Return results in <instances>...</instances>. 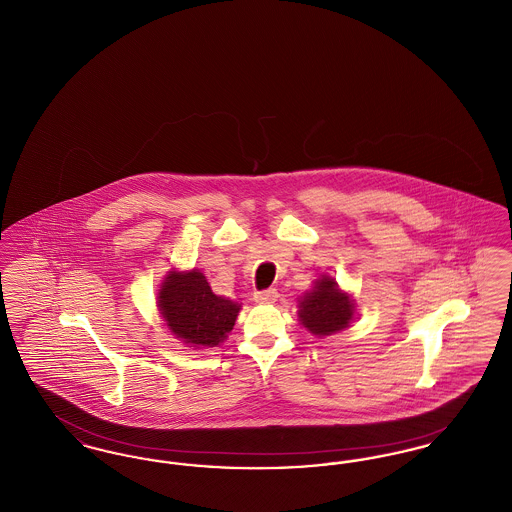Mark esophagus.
<instances>
[{
    "label": "esophagus",
    "mask_w": 512,
    "mask_h": 512,
    "mask_svg": "<svg viewBox=\"0 0 512 512\" xmlns=\"http://www.w3.org/2000/svg\"><path fill=\"white\" fill-rule=\"evenodd\" d=\"M255 303H261V305H268V303H274L278 299V292L276 290H263V292H257L253 295Z\"/></svg>",
    "instance_id": "esophagus-1"
}]
</instances>
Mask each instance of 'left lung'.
<instances>
[{
    "instance_id": "left-lung-1",
    "label": "left lung",
    "mask_w": 512,
    "mask_h": 512,
    "mask_svg": "<svg viewBox=\"0 0 512 512\" xmlns=\"http://www.w3.org/2000/svg\"><path fill=\"white\" fill-rule=\"evenodd\" d=\"M355 299L341 290L336 278L320 274L313 288L297 299L299 324L317 338L345 330L355 320Z\"/></svg>"
}]
</instances>
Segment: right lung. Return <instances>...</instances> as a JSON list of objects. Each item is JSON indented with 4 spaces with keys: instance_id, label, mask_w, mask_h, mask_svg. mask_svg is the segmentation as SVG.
<instances>
[{
    "instance_id": "add662e5",
    "label": "right lung",
    "mask_w": 512,
    "mask_h": 512,
    "mask_svg": "<svg viewBox=\"0 0 512 512\" xmlns=\"http://www.w3.org/2000/svg\"><path fill=\"white\" fill-rule=\"evenodd\" d=\"M157 309L174 338L194 349H209L228 338L242 303L213 292L197 268H171L157 292Z\"/></svg>"
}]
</instances>
